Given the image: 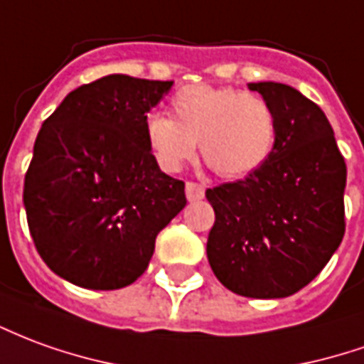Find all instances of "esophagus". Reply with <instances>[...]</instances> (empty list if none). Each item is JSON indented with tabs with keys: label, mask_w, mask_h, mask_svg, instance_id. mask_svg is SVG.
Here are the masks:
<instances>
[{
	"label": "esophagus",
	"mask_w": 364,
	"mask_h": 364,
	"mask_svg": "<svg viewBox=\"0 0 364 364\" xmlns=\"http://www.w3.org/2000/svg\"><path fill=\"white\" fill-rule=\"evenodd\" d=\"M185 195H187V199L193 203V200H200L205 197V185H200V183L195 181H187L185 185Z\"/></svg>",
	"instance_id": "1"
}]
</instances>
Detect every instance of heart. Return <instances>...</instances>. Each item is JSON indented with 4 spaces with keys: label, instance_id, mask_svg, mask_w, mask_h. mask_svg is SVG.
<instances>
[{
    "label": "heart",
    "instance_id": "1",
    "mask_svg": "<svg viewBox=\"0 0 364 364\" xmlns=\"http://www.w3.org/2000/svg\"><path fill=\"white\" fill-rule=\"evenodd\" d=\"M171 114L147 116L146 144L159 169L177 173L195 156L197 141L225 177L252 173L276 144V114L260 94L232 86L189 85L171 98Z\"/></svg>",
    "mask_w": 364,
    "mask_h": 364
}]
</instances>
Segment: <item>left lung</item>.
I'll use <instances>...</instances> for the list:
<instances>
[{"instance_id": "left-lung-1", "label": "left lung", "mask_w": 364, "mask_h": 364, "mask_svg": "<svg viewBox=\"0 0 364 364\" xmlns=\"http://www.w3.org/2000/svg\"><path fill=\"white\" fill-rule=\"evenodd\" d=\"M276 114L270 157L207 189L215 208L207 258L238 296L288 297L323 270L345 235L347 165L323 110L279 82H250Z\"/></svg>"}]
</instances>
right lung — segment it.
<instances>
[{"label":"right lung","mask_w":364,"mask_h":364,"mask_svg":"<svg viewBox=\"0 0 364 364\" xmlns=\"http://www.w3.org/2000/svg\"><path fill=\"white\" fill-rule=\"evenodd\" d=\"M171 80L108 75L78 86L43 122L23 205L39 256L86 289H120L146 272L156 236L187 205L146 144L147 112Z\"/></svg>","instance_id":"add662e5"}]
</instances>
